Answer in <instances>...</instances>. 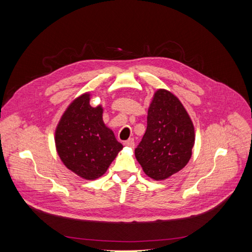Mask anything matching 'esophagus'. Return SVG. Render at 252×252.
<instances>
[{"label": "esophagus", "instance_id": "34e87169", "mask_svg": "<svg viewBox=\"0 0 252 252\" xmlns=\"http://www.w3.org/2000/svg\"><path fill=\"white\" fill-rule=\"evenodd\" d=\"M124 145H125V146H127V147L133 148V147H134V140H133V139H129L128 141H126V142L124 143Z\"/></svg>", "mask_w": 252, "mask_h": 252}]
</instances>
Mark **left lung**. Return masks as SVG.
Wrapping results in <instances>:
<instances>
[{
    "label": "left lung",
    "mask_w": 252,
    "mask_h": 252,
    "mask_svg": "<svg viewBox=\"0 0 252 252\" xmlns=\"http://www.w3.org/2000/svg\"><path fill=\"white\" fill-rule=\"evenodd\" d=\"M194 128L179 98L164 89L155 94L147 116V129L134 155L144 172L165 180L187 165L192 155Z\"/></svg>",
    "instance_id": "8db88e82"
}]
</instances>
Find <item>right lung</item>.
<instances>
[{
  "mask_svg": "<svg viewBox=\"0 0 252 252\" xmlns=\"http://www.w3.org/2000/svg\"><path fill=\"white\" fill-rule=\"evenodd\" d=\"M89 94L79 96L64 112L56 130L58 154L68 169L86 180L103 175L123 148L103 122L101 106L91 107Z\"/></svg>",
  "mask_w": 252,
  "mask_h": 252,
  "instance_id": "right-lung-1",
  "label": "right lung"
}]
</instances>
